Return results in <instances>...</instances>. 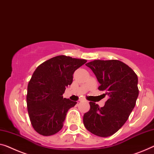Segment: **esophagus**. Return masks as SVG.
Returning a JSON list of instances; mask_svg holds the SVG:
<instances>
[{
	"instance_id": "1",
	"label": "esophagus",
	"mask_w": 154,
	"mask_h": 154,
	"mask_svg": "<svg viewBox=\"0 0 154 154\" xmlns=\"http://www.w3.org/2000/svg\"><path fill=\"white\" fill-rule=\"evenodd\" d=\"M80 101H81V102H82V101H84V99H81V100H80Z\"/></svg>"
}]
</instances>
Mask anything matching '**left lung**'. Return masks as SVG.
I'll return each instance as SVG.
<instances>
[{"label":"left lung","instance_id":"8db88e82","mask_svg":"<svg viewBox=\"0 0 154 154\" xmlns=\"http://www.w3.org/2000/svg\"><path fill=\"white\" fill-rule=\"evenodd\" d=\"M93 70L109 99L103 107L90 102V110L84 113L85 127L100 137H108L125 125L138 97L137 76L127 64L119 60H94L86 64Z\"/></svg>","mask_w":154,"mask_h":154}]
</instances>
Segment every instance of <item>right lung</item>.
I'll list each match as a JSON object with an SVG mask.
<instances>
[{
	"instance_id": "right-lung-1",
	"label": "right lung",
	"mask_w": 154,
	"mask_h": 154,
	"mask_svg": "<svg viewBox=\"0 0 154 154\" xmlns=\"http://www.w3.org/2000/svg\"><path fill=\"white\" fill-rule=\"evenodd\" d=\"M86 59L59 55L45 61L34 71L27 86V107L31 125L38 134L49 136L63 127L68 110L76 102L63 98L73 73Z\"/></svg>"
}]
</instances>
